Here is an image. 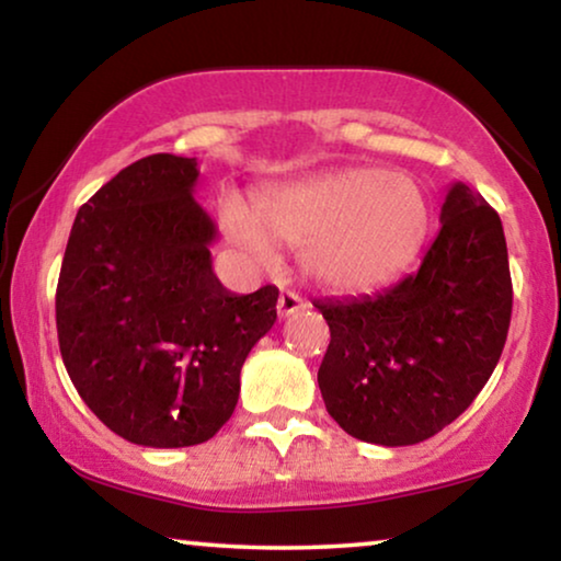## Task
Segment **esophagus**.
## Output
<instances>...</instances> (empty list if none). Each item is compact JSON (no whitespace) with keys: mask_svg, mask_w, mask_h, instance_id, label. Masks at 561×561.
<instances>
[{"mask_svg":"<svg viewBox=\"0 0 561 561\" xmlns=\"http://www.w3.org/2000/svg\"><path fill=\"white\" fill-rule=\"evenodd\" d=\"M298 309H304V298L294 294V290H280V296H278L280 317H290V313H296Z\"/></svg>","mask_w":561,"mask_h":561,"instance_id":"esophagus-1","label":"esophagus"}]
</instances>
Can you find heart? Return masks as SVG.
<instances>
[{
    "label": "heart",
    "instance_id": "1",
    "mask_svg": "<svg viewBox=\"0 0 561 561\" xmlns=\"http://www.w3.org/2000/svg\"><path fill=\"white\" fill-rule=\"evenodd\" d=\"M227 240L255 263L275 248H298V265L336 294L378 288L419 255L428 232L424 191L403 173L373 165L336 168L219 202Z\"/></svg>",
    "mask_w": 561,
    "mask_h": 561
}]
</instances>
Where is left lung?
Returning <instances> with one entry per match:
<instances>
[{"label": "left lung", "instance_id": "8db88e82", "mask_svg": "<svg viewBox=\"0 0 561 561\" xmlns=\"http://www.w3.org/2000/svg\"><path fill=\"white\" fill-rule=\"evenodd\" d=\"M439 221L424 263L393 288L313 301L332 332L321 398L359 442L409 447L439 434L501 359L513 309L501 217L457 181Z\"/></svg>", "mask_w": 561, "mask_h": 561}]
</instances>
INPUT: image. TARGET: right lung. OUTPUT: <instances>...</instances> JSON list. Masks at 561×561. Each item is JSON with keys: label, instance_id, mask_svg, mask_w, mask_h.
Returning <instances> with one entry per match:
<instances>
[{"label": "right lung", "instance_id": "obj_1", "mask_svg": "<svg viewBox=\"0 0 561 561\" xmlns=\"http://www.w3.org/2000/svg\"><path fill=\"white\" fill-rule=\"evenodd\" d=\"M196 158L158 152L119 171L76 214L56 290L64 365L122 439L175 449L232 416L240 370L275 324L278 288L237 296L196 204Z\"/></svg>", "mask_w": 561, "mask_h": 561}]
</instances>
